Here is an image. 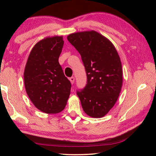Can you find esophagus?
I'll return each instance as SVG.
<instances>
[{
  "label": "esophagus",
  "mask_w": 156,
  "mask_h": 156,
  "mask_svg": "<svg viewBox=\"0 0 156 156\" xmlns=\"http://www.w3.org/2000/svg\"><path fill=\"white\" fill-rule=\"evenodd\" d=\"M69 80H70V82H71V83H72V84L74 83V80H75V78L73 77V76H72V77H71V78H69Z\"/></svg>",
  "instance_id": "esophagus-1"
}]
</instances>
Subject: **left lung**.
Listing matches in <instances>:
<instances>
[{
  "label": "left lung",
  "mask_w": 156,
  "mask_h": 156,
  "mask_svg": "<svg viewBox=\"0 0 156 156\" xmlns=\"http://www.w3.org/2000/svg\"><path fill=\"white\" fill-rule=\"evenodd\" d=\"M67 40L80 54L87 73L77 91L82 107L93 118L103 117L114 106L122 84V64L112 42L96 31L70 34Z\"/></svg>",
  "instance_id": "8db88e82"
}]
</instances>
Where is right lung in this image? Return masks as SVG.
Wrapping results in <instances>:
<instances>
[{
    "label": "right lung",
    "instance_id": "right-lung-1",
    "mask_svg": "<svg viewBox=\"0 0 156 156\" xmlns=\"http://www.w3.org/2000/svg\"><path fill=\"white\" fill-rule=\"evenodd\" d=\"M63 44L62 36L40 41L31 49L25 65L26 92L34 106L46 113L62 112L70 95L72 84L58 62Z\"/></svg>",
    "mask_w": 156,
    "mask_h": 156
}]
</instances>
